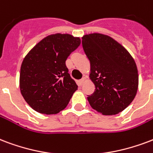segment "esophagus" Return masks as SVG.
<instances>
[{"instance_id":"obj_1","label":"esophagus","mask_w":153,"mask_h":153,"mask_svg":"<svg viewBox=\"0 0 153 153\" xmlns=\"http://www.w3.org/2000/svg\"><path fill=\"white\" fill-rule=\"evenodd\" d=\"M86 81H87V77H86V76H84V77L81 79V81H79V82H80V85H83Z\"/></svg>"}]
</instances>
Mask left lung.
I'll use <instances>...</instances> for the list:
<instances>
[{"label":"left lung","instance_id":"obj_1","mask_svg":"<svg viewBox=\"0 0 153 153\" xmlns=\"http://www.w3.org/2000/svg\"><path fill=\"white\" fill-rule=\"evenodd\" d=\"M82 46L90 61L89 78L95 85L94 93L88 97L89 104L103 115L119 114L137 93L139 75L135 60L124 47L105 34H85Z\"/></svg>","mask_w":153,"mask_h":153}]
</instances>
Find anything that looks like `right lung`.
<instances>
[{
  "label": "right lung",
  "instance_id": "1",
  "mask_svg": "<svg viewBox=\"0 0 153 153\" xmlns=\"http://www.w3.org/2000/svg\"><path fill=\"white\" fill-rule=\"evenodd\" d=\"M80 44V38L71 34H51L25 56L19 85L22 97L33 110L56 114L67 106L78 86L65 61Z\"/></svg>",
  "mask_w": 153,
  "mask_h": 153
}]
</instances>
